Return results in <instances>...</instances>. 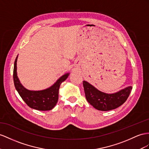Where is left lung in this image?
Instances as JSON below:
<instances>
[{
  "instance_id": "1",
  "label": "left lung",
  "mask_w": 149,
  "mask_h": 149,
  "mask_svg": "<svg viewBox=\"0 0 149 149\" xmlns=\"http://www.w3.org/2000/svg\"><path fill=\"white\" fill-rule=\"evenodd\" d=\"M83 86L87 101L94 108L100 111H109L116 109L127 101L132 87L131 86L114 94L101 92L86 81H83Z\"/></svg>"
}]
</instances>
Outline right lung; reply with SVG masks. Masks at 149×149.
Instances as JSON below:
<instances>
[{
	"instance_id": "obj_1",
	"label": "right lung",
	"mask_w": 149,
	"mask_h": 149,
	"mask_svg": "<svg viewBox=\"0 0 149 149\" xmlns=\"http://www.w3.org/2000/svg\"><path fill=\"white\" fill-rule=\"evenodd\" d=\"M17 58V56L14 62L13 79L14 86L22 100L29 107L40 111H48L53 109L58 100V90L61 83L65 81L69 74L62 75L48 89L38 91H29L21 85L17 78L16 72Z\"/></svg>"
}]
</instances>
